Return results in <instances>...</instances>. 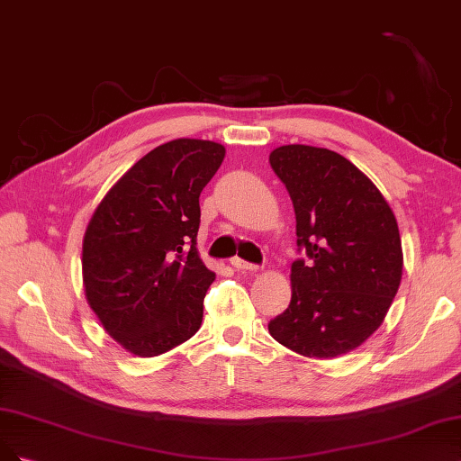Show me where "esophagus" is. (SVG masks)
Segmentation results:
<instances>
[{"mask_svg":"<svg viewBox=\"0 0 461 461\" xmlns=\"http://www.w3.org/2000/svg\"><path fill=\"white\" fill-rule=\"evenodd\" d=\"M230 262H231V266H233L235 270H243V272H257V270H260L258 264H250V262H247V260H243L240 257H233Z\"/></svg>","mask_w":461,"mask_h":461,"instance_id":"1","label":"esophagus"}]
</instances>
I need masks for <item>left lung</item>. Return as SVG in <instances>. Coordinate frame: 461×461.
<instances>
[{"label": "left lung", "instance_id": "obj_1", "mask_svg": "<svg viewBox=\"0 0 461 461\" xmlns=\"http://www.w3.org/2000/svg\"><path fill=\"white\" fill-rule=\"evenodd\" d=\"M270 165L296 216L293 296L270 335L308 358H335L374 333L402 277L396 218L379 189L330 149L284 145Z\"/></svg>", "mask_w": 461, "mask_h": 461}]
</instances>
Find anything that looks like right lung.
Listing matches in <instances>:
<instances>
[{
  "label": "right lung",
  "instance_id": "obj_1",
  "mask_svg": "<svg viewBox=\"0 0 461 461\" xmlns=\"http://www.w3.org/2000/svg\"><path fill=\"white\" fill-rule=\"evenodd\" d=\"M224 147L174 140L140 158L99 203L84 235L87 303L103 328L141 358L197 333L214 281L195 249L199 195Z\"/></svg>",
  "mask_w": 461,
  "mask_h": 461
}]
</instances>
